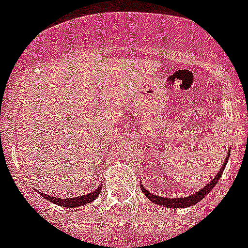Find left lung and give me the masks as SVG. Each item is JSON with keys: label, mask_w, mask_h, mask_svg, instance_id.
Segmentation results:
<instances>
[{"label": "left lung", "mask_w": 248, "mask_h": 248, "mask_svg": "<svg viewBox=\"0 0 248 248\" xmlns=\"http://www.w3.org/2000/svg\"><path fill=\"white\" fill-rule=\"evenodd\" d=\"M229 156H230V153H229V155H227L226 160H225V163H223L222 169H220V172H218V174L216 175V176H215L214 179H212V180L205 186V187H202L200 191H198L196 194H194V195H190V196H187V198H181V199L160 198V196L153 195L151 192H149L148 190L144 189V186L140 185V187H141V191L145 194L146 198H148L150 201H153L154 203H157V205L166 206V207H169V209H170V207H171V209H183V207H189V206L195 205L196 202H199V201L202 200L206 195L209 194V192L214 189V186L217 184L218 180H220L221 175H222V172H223V169H225V166H226V164H227V160H229Z\"/></svg>", "instance_id": "left-lung-1"}]
</instances>
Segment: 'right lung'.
<instances>
[{"instance_id": "add662e5", "label": "right lung", "mask_w": 248, "mask_h": 248, "mask_svg": "<svg viewBox=\"0 0 248 248\" xmlns=\"http://www.w3.org/2000/svg\"><path fill=\"white\" fill-rule=\"evenodd\" d=\"M100 189H102V186L98 187V190L93 192H89L87 195H82V196H77V198H69V199H58L54 198V196H49L47 194H43V192H39V194L42 195L43 198H46L47 200L52 201V202L57 203L59 206H64V207H77V206H83L85 203L92 202L93 200L98 198V195H99Z\"/></svg>"}]
</instances>
